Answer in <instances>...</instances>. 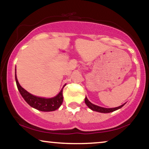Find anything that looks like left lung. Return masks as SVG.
I'll return each mask as SVG.
<instances>
[{"mask_svg":"<svg viewBox=\"0 0 149 149\" xmlns=\"http://www.w3.org/2000/svg\"><path fill=\"white\" fill-rule=\"evenodd\" d=\"M85 103H86V105H88V107L89 108H90V109H91L92 110H93V111H98V112H100V113L112 112V111H116V110H117V109H120V108H121L123 105H125V104H123V105L119 106V107H114V108L101 107H99V106H98V105H94V104H92V103H90V102L88 100V98H87V97H86V98H85Z\"/></svg>","mask_w":149,"mask_h":149,"instance_id":"obj_1","label":"left lung"}]
</instances>
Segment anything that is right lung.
<instances>
[{
	"mask_svg": "<svg viewBox=\"0 0 149 149\" xmlns=\"http://www.w3.org/2000/svg\"><path fill=\"white\" fill-rule=\"evenodd\" d=\"M15 81L18 87V89L20 93L25 101L30 106L35 109L40 110L42 111H55L60 107L63 102V88H64L65 85H64L63 88L61 89V92L57 94L55 97L51 98H44L38 96H33L27 91L24 90L19 84L18 79H17L16 74H15Z\"/></svg>",
	"mask_w": 149,
	"mask_h": 149,
	"instance_id": "right-lung-1",
	"label": "right lung"
}]
</instances>
